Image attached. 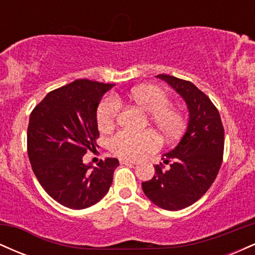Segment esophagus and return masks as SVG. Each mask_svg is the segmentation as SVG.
Here are the masks:
<instances>
[{"label":"esophagus","instance_id":"1","mask_svg":"<svg viewBox=\"0 0 255 255\" xmlns=\"http://www.w3.org/2000/svg\"><path fill=\"white\" fill-rule=\"evenodd\" d=\"M120 163L124 165H131V164H136V162H134V160H130V159H121L120 160Z\"/></svg>","mask_w":255,"mask_h":255}]
</instances>
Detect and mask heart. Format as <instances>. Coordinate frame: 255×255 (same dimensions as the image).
I'll return each instance as SVG.
<instances>
[{"mask_svg": "<svg viewBox=\"0 0 255 255\" xmlns=\"http://www.w3.org/2000/svg\"><path fill=\"white\" fill-rule=\"evenodd\" d=\"M130 101L150 113V120L156 127L168 137H176L184 127V119L180 110L169 104L168 95L153 85L134 87L128 95ZM119 98L114 95L105 97L97 110V124L102 131L110 130L115 125L120 113ZM159 137L154 131L146 130L142 133L119 131L109 140V148L116 156L137 159L147 152L159 147Z\"/></svg>", "mask_w": 255, "mask_h": 255, "instance_id": "obj_1", "label": "heart"}]
</instances>
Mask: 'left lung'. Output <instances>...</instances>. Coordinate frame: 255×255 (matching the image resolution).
Instances as JSON below:
<instances>
[{
    "label": "left lung",
    "instance_id": "1",
    "mask_svg": "<svg viewBox=\"0 0 255 255\" xmlns=\"http://www.w3.org/2000/svg\"><path fill=\"white\" fill-rule=\"evenodd\" d=\"M157 78L170 85L188 109L186 133L175 148L163 154L168 170L154 166V176L142 182V191L154 205L168 211L191 206L209 191L223 159L224 128L217 108L192 84L168 74Z\"/></svg>",
    "mask_w": 255,
    "mask_h": 255
}]
</instances>
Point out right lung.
<instances>
[{
    "mask_svg": "<svg viewBox=\"0 0 255 255\" xmlns=\"http://www.w3.org/2000/svg\"><path fill=\"white\" fill-rule=\"evenodd\" d=\"M113 84L80 79L51 91L34 108L27 128V152L40 186L58 204L83 210L109 192L116 158L93 166L84 154L96 148L97 109Z\"/></svg>",
    "mask_w": 255,
    "mask_h": 255,
    "instance_id": "obj_1",
    "label": "right lung"
}]
</instances>
